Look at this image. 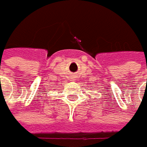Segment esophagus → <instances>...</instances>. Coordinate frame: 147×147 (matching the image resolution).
<instances>
[{"mask_svg": "<svg viewBox=\"0 0 147 147\" xmlns=\"http://www.w3.org/2000/svg\"><path fill=\"white\" fill-rule=\"evenodd\" d=\"M72 80H75V79H73V78H72Z\"/></svg>", "mask_w": 147, "mask_h": 147, "instance_id": "esophagus-1", "label": "esophagus"}]
</instances>
